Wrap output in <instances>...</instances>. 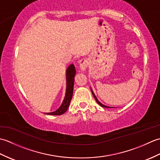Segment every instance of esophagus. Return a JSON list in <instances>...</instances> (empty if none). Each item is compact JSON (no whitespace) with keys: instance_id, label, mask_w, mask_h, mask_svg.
<instances>
[{"instance_id":"obj_1","label":"esophagus","mask_w":160,"mask_h":160,"mask_svg":"<svg viewBox=\"0 0 160 160\" xmlns=\"http://www.w3.org/2000/svg\"><path fill=\"white\" fill-rule=\"evenodd\" d=\"M79 63H80V67L81 69L84 71L87 69V67L88 66V61L85 58L81 59L79 61Z\"/></svg>"}]
</instances>
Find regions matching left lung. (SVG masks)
Listing matches in <instances>:
<instances>
[{
    "instance_id": "left-lung-1",
    "label": "left lung",
    "mask_w": 160,
    "mask_h": 160,
    "mask_svg": "<svg viewBox=\"0 0 160 160\" xmlns=\"http://www.w3.org/2000/svg\"><path fill=\"white\" fill-rule=\"evenodd\" d=\"M91 93H92V94H93V97H94V98H95V100H96V102H98V104H99V105H100V106L102 107H104V108H111L110 107H108V106H106V105H104V104H102L100 102H99V100H98V99H97V98H96V96H95V94H94V93L93 92V91L91 90Z\"/></svg>"
}]
</instances>
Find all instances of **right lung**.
Instances as JSON below:
<instances>
[{
  "label": "right lung",
  "instance_id": "1",
  "mask_svg": "<svg viewBox=\"0 0 160 160\" xmlns=\"http://www.w3.org/2000/svg\"><path fill=\"white\" fill-rule=\"evenodd\" d=\"M76 71L75 69L74 64H70L67 69L66 72V78H67V89L65 97L62 102L61 106L58 109L51 113H47V115H60L65 113L69 108L70 102L73 96V84H74V76L76 75Z\"/></svg>",
  "mask_w": 160,
  "mask_h": 160
}]
</instances>
